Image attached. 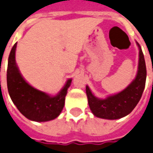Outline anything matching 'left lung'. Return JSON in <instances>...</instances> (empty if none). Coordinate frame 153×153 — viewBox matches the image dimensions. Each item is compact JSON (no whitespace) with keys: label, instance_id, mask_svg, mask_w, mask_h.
<instances>
[{"label":"left lung","instance_id":"1","mask_svg":"<svg viewBox=\"0 0 153 153\" xmlns=\"http://www.w3.org/2000/svg\"><path fill=\"white\" fill-rule=\"evenodd\" d=\"M137 45L140 48L138 72L135 79L127 88L105 99H99L91 93L88 86L86 87L88 105L96 117L104 119H119L128 115L140 101L145 88L147 71L142 49L138 43Z\"/></svg>","mask_w":153,"mask_h":153}]
</instances>
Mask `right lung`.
<instances>
[{"instance_id":"right-lung-1","label":"right lung","mask_w":153,"mask_h":153,"mask_svg":"<svg viewBox=\"0 0 153 153\" xmlns=\"http://www.w3.org/2000/svg\"><path fill=\"white\" fill-rule=\"evenodd\" d=\"M17 43L10 51L7 68V88L10 97L20 113L31 121L47 122L59 116L65 105L67 89L72 79H68L56 96L51 97L27 83L22 78L15 62Z\"/></svg>"}]
</instances>
